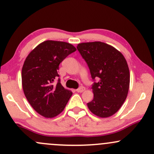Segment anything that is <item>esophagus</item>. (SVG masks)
I'll return each mask as SVG.
<instances>
[{
  "label": "esophagus",
  "instance_id": "34e87169",
  "mask_svg": "<svg viewBox=\"0 0 154 154\" xmlns=\"http://www.w3.org/2000/svg\"><path fill=\"white\" fill-rule=\"evenodd\" d=\"M85 90V88L84 87H80V88H79L78 89H77V90H76V91H77V92H78V93H82V92H83Z\"/></svg>",
  "mask_w": 154,
  "mask_h": 154
}]
</instances>
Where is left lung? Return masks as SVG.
Instances as JSON below:
<instances>
[{
	"instance_id": "8db88e82",
	"label": "left lung",
	"mask_w": 154,
	"mask_h": 154,
	"mask_svg": "<svg viewBox=\"0 0 154 154\" xmlns=\"http://www.w3.org/2000/svg\"><path fill=\"white\" fill-rule=\"evenodd\" d=\"M77 48L93 80L99 78L92 86L94 96L88 107L98 117H110L119 110L129 92L130 73L126 58L117 49L102 42H83Z\"/></svg>"
}]
</instances>
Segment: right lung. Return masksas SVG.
I'll return each instance as SVG.
<instances>
[{
    "instance_id": "right-lung-1",
    "label": "right lung",
    "mask_w": 154,
    "mask_h": 154,
    "mask_svg": "<svg viewBox=\"0 0 154 154\" xmlns=\"http://www.w3.org/2000/svg\"><path fill=\"white\" fill-rule=\"evenodd\" d=\"M77 49L65 42L45 41L28 54L22 69V85L27 100L39 115L47 118L63 112L72 95L58 82L59 64Z\"/></svg>"
}]
</instances>
